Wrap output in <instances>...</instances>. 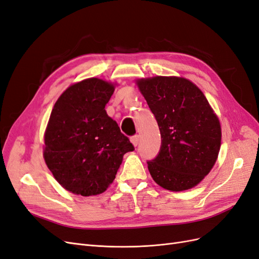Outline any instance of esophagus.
Instances as JSON below:
<instances>
[{"instance_id": "esophagus-1", "label": "esophagus", "mask_w": 259, "mask_h": 259, "mask_svg": "<svg viewBox=\"0 0 259 259\" xmlns=\"http://www.w3.org/2000/svg\"><path fill=\"white\" fill-rule=\"evenodd\" d=\"M139 141H140L139 136H135V137H132V138H131V143L133 144V146H138V144H139Z\"/></svg>"}]
</instances>
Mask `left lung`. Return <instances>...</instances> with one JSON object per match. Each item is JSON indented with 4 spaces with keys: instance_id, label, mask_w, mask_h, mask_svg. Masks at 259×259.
Listing matches in <instances>:
<instances>
[{
    "instance_id": "8db88e82",
    "label": "left lung",
    "mask_w": 259,
    "mask_h": 259,
    "mask_svg": "<svg viewBox=\"0 0 259 259\" xmlns=\"http://www.w3.org/2000/svg\"><path fill=\"white\" fill-rule=\"evenodd\" d=\"M136 84L160 130L158 156L148 171L171 191L197 186L218 160L222 128L218 115L193 81L179 76L139 78Z\"/></svg>"
}]
</instances>
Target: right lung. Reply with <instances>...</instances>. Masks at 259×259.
I'll return each mask as SVG.
<instances>
[{"label":"right lung","mask_w":259,"mask_h":259,"mask_svg":"<svg viewBox=\"0 0 259 259\" xmlns=\"http://www.w3.org/2000/svg\"><path fill=\"white\" fill-rule=\"evenodd\" d=\"M116 82L90 77L58 98L44 133L43 156L59 184L84 197L104 193L133 145L108 117L105 105Z\"/></svg>","instance_id":"add662e5"}]
</instances>
